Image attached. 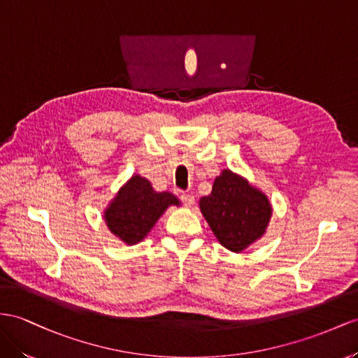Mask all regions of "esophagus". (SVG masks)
Returning a JSON list of instances; mask_svg holds the SVG:
<instances>
[{
	"label": "esophagus",
	"mask_w": 358,
	"mask_h": 358,
	"mask_svg": "<svg viewBox=\"0 0 358 358\" xmlns=\"http://www.w3.org/2000/svg\"><path fill=\"white\" fill-rule=\"evenodd\" d=\"M180 199H181V203L185 204L186 207H192V206L195 204V198H194V195H190V194H181Z\"/></svg>",
	"instance_id": "esophagus-1"
}]
</instances>
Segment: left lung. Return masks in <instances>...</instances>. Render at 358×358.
Listing matches in <instances>:
<instances>
[{
    "instance_id": "obj_1",
    "label": "left lung",
    "mask_w": 358,
    "mask_h": 358,
    "mask_svg": "<svg viewBox=\"0 0 358 358\" xmlns=\"http://www.w3.org/2000/svg\"><path fill=\"white\" fill-rule=\"evenodd\" d=\"M199 208L219 243L233 252L262 239L272 216L268 196L230 169L215 178L212 194L199 199Z\"/></svg>"
}]
</instances>
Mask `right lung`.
I'll return each mask as SVG.
<instances>
[{"instance_id": "add662e5", "label": "right lung", "mask_w": 358, "mask_h": 358, "mask_svg": "<svg viewBox=\"0 0 358 358\" xmlns=\"http://www.w3.org/2000/svg\"><path fill=\"white\" fill-rule=\"evenodd\" d=\"M169 206H180L171 192H155L151 182L133 176L104 210V221L125 245L142 242Z\"/></svg>"}]
</instances>
